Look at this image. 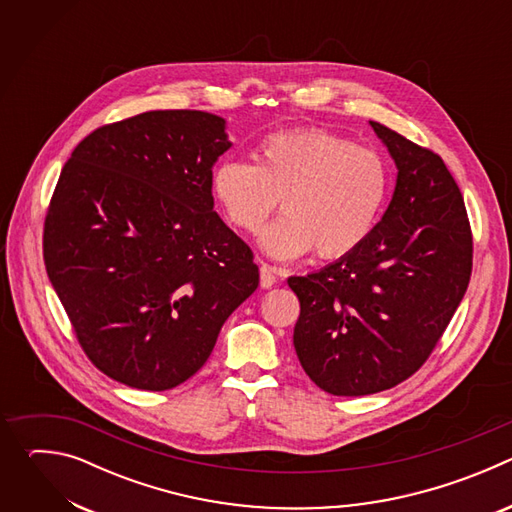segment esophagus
<instances>
[{
	"mask_svg": "<svg viewBox=\"0 0 512 512\" xmlns=\"http://www.w3.org/2000/svg\"><path fill=\"white\" fill-rule=\"evenodd\" d=\"M259 275H261V287L269 289V287H273L277 283V277L281 275V269L273 267V265H267V263H261Z\"/></svg>",
	"mask_w": 512,
	"mask_h": 512,
	"instance_id": "esophagus-1",
	"label": "esophagus"
}]
</instances>
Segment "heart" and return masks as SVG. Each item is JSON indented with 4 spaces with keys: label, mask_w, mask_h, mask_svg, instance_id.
Masks as SVG:
<instances>
[{
    "label": "heart",
    "mask_w": 512,
    "mask_h": 512,
    "mask_svg": "<svg viewBox=\"0 0 512 512\" xmlns=\"http://www.w3.org/2000/svg\"><path fill=\"white\" fill-rule=\"evenodd\" d=\"M212 194L227 221L255 235L277 210L285 214L261 235L277 257L352 253L373 233L389 190L385 160L371 148L320 131H281L265 137L253 164L225 160L212 170Z\"/></svg>",
    "instance_id": "obj_1"
}]
</instances>
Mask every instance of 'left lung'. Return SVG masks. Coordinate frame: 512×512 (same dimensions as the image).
Returning a JSON list of instances; mask_svg holds the SVG:
<instances>
[{
	"label": "left lung",
	"instance_id": "8db88e82",
	"mask_svg": "<svg viewBox=\"0 0 512 512\" xmlns=\"http://www.w3.org/2000/svg\"><path fill=\"white\" fill-rule=\"evenodd\" d=\"M397 166L389 208L369 239L306 277L294 346L326 393L360 397L421 369L458 310L472 273V231L444 160L369 121Z\"/></svg>",
	"mask_w": 512,
	"mask_h": 512
}]
</instances>
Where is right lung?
Returning <instances> with one entry per match:
<instances>
[{"instance_id": "right-lung-1", "label": "right lung", "mask_w": 512, "mask_h": 512, "mask_svg": "<svg viewBox=\"0 0 512 512\" xmlns=\"http://www.w3.org/2000/svg\"><path fill=\"white\" fill-rule=\"evenodd\" d=\"M225 119L148 111L89 133L64 164L44 221V263L95 367L168 391L208 360L259 285L253 251L214 212Z\"/></svg>"}]
</instances>
